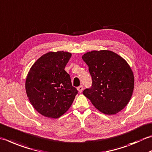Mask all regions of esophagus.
I'll return each instance as SVG.
<instances>
[{"label":"esophagus","instance_id":"34e87169","mask_svg":"<svg viewBox=\"0 0 152 152\" xmlns=\"http://www.w3.org/2000/svg\"><path fill=\"white\" fill-rule=\"evenodd\" d=\"M77 90H78L80 93H81V92H82L83 90H84V87H83V86H80L79 87L77 88Z\"/></svg>","mask_w":152,"mask_h":152}]
</instances>
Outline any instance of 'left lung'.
<instances>
[{
	"label": "left lung",
	"instance_id": "left-lung-1",
	"mask_svg": "<svg viewBox=\"0 0 152 152\" xmlns=\"http://www.w3.org/2000/svg\"><path fill=\"white\" fill-rule=\"evenodd\" d=\"M82 58L88 64L92 86L83 94L97 110L115 115L128 105L134 90V78L124 59L109 50H91Z\"/></svg>",
	"mask_w": 152,
	"mask_h": 152
}]
</instances>
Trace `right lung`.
<instances>
[{"label":"right lung","mask_w":152,"mask_h":152,"mask_svg":"<svg viewBox=\"0 0 152 152\" xmlns=\"http://www.w3.org/2000/svg\"><path fill=\"white\" fill-rule=\"evenodd\" d=\"M72 53L50 51L39 58L29 69L26 91L31 104L44 117L57 118L66 113L78 94L64 70Z\"/></svg>","instance_id":"right-lung-1"}]
</instances>
